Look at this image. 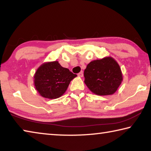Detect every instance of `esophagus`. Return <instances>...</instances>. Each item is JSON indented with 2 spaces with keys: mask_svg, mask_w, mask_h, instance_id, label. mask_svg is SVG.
<instances>
[{
  "mask_svg": "<svg viewBox=\"0 0 151 151\" xmlns=\"http://www.w3.org/2000/svg\"><path fill=\"white\" fill-rule=\"evenodd\" d=\"M78 76H79V77H83V71H81V72L78 74Z\"/></svg>",
  "mask_w": 151,
  "mask_h": 151,
  "instance_id": "obj_1",
  "label": "esophagus"
}]
</instances>
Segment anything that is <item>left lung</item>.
<instances>
[{
  "mask_svg": "<svg viewBox=\"0 0 151 151\" xmlns=\"http://www.w3.org/2000/svg\"><path fill=\"white\" fill-rule=\"evenodd\" d=\"M84 76L89 90L100 96L113 94L123 79L119 65L111 57L91 61L84 71Z\"/></svg>",
  "mask_w": 151,
  "mask_h": 151,
  "instance_id": "8db88e82",
  "label": "left lung"
}]
</instances>
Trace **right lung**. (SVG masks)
<instances>
[{
    "label": "right lung",
    "mask_w": 151,
    "mask_h": 151,
    "mask_svg": "<svg viewBox=\"0 0 151 151\" xmlns=\"http://www.w3.org/2000/svg\"><path fill=\"white\" fill-rule=\"evenodd\" d=\"M77 75L61 66L58 61L42 64L34 75V85L41 96L59 98L65 93L70 81Z\"/></svg>",
    "instance_id": "right-lung-1"
}]
</instances>
